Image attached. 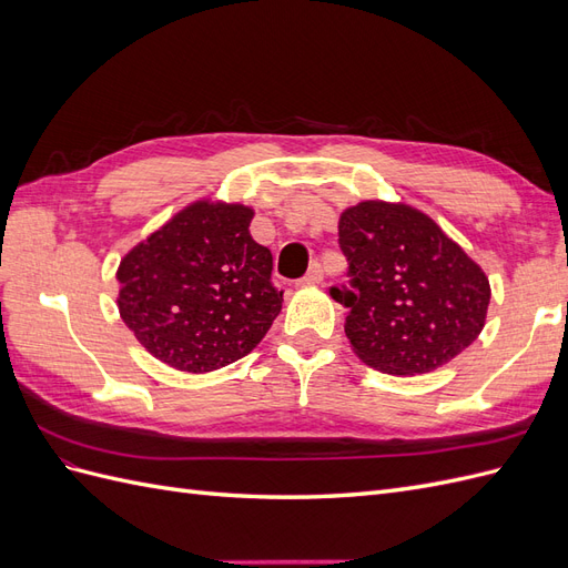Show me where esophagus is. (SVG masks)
I'll list each match as a JSON object with an SVG mask.
<instances>
[{"mask_svg":"<svg viewBox=\"0 0 568 568\" xmlns=\"http://www.w3.org/2000/svg\"><path fill=\"white\" fill-rule=\"evenodd\" d=\"M320 282H322V267L315 263L311 270H307V274L298 284L301 286H311V284H320Z\"/></svg>","mask_w":568,"mask_h":568,"instance_id":"34e87169","label":"esophagus"}]
</instances>
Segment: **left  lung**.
Wrapping results in <instances>:
<instances>
[{
	"mask_svg": "<svg viewBox=\"0 0 568 568\" xmlns=\"http://www.w3.org/2000/svg\"><path fill=\"white\" fill-rule=\"evenodd\" d=\"M353 291L346 336L365 365L393 376L428 374L467 351L486 326L490 282L436 220L403 201L369 199L338 217Z\"/></svg>",
	"mask_w": 568,
	"mask_h": 568,
	"instance_id": "1",
	"label": "left lung"
}]
</instances>
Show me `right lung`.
Returning a JSON list of instances; mask_svg holds the SVG:
<instances>
[{"label": "right lung", "instance_id": "right-lung-1", "mask_svg": "<svg viewBox=\"0 0 568 568\" xmlns=\"http://www.w3.org/2000/svg\"><path fill=\"white\" fill-rule=\"evenodd\" d=\"M253 209L199 199L134 244L115 270L118 313L163 365L209 374L248 355L282 311Z\"/></svg>", "mask_w": 568, "mask_h": 568}]
</instances>
